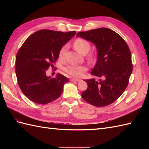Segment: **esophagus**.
I'll return each instance as SVG.
<instances>
[{
    "mask_svg": "<svg viewBox=\"0 0 149 149\" xmlns=\"http://www.w3.org/2000/svg\"><path fill=\"white\" fill-rule=\"evenodd\" d=\"M81 79H70V81H77V82H79L80 81Z\"/></svg>",
    "mask_w": 149,
    "mask_h": 149,
    "instance_id": "34e87169",
    "label": "esophagus"
}]
</instances>
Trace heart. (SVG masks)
<instances>
[{"label":"heart","instance_id":"heart-1","mask_svg":"<svg viewBox=\"0 0 149 149\" xmlns=\"http://www.w3.org/2000/svg\"><path fill=\"white\" fill-rule=\"evenodd\" d=\"M73 46L74 49L81 54H85L90 49V43L85 39L81 38H77L73 42ZM67 49V45H64L60 48L58 52L59 59L61 60L65 59V53ZM96 58V54L94 52H91L87 56V59L90 62H93ZM87 67L86 65H70L64 68V71L66 74L70 75L72 77L79 78L83 75L84 73L87 71Z\"/></svg>","mask_w":149,"mask_h":149}]
</instances>
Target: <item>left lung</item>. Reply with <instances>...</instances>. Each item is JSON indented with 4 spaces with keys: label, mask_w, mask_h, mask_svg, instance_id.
<instances>
[{
    "label": "left lung",
    "mask_w": 149,
    "mask_h": 149,
    "mask_svg": "<svg viewBox=\"0 0 149 149\" xmlns=\"http://www.w3.org/2000/svg\"><path fill=\"white\" fill-rule=\"evenodd\" d=\"M77 36L96 45L97 61L91 74L100 78L84 80L88 84L82 97L97 107L108 106L121 96L132 72L131 53L123 38L107 28L79 32Z\"/></svg>",
    "instance_id": "1"
}]
</instances>
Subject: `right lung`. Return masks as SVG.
<instances>
[{
	"mask_svg": "<svg viewBox=\"0 0 149 149\" xmlns=\"http://www.w3.org/2000/svg\"><path fill=\"white\" fill-rule=\"evenodd\" d=\"M75 33L42 29L22 44L16 56L15 72L22 93L32 102L46 104L61 95L68 79L61 74L56 78L47 77V70L58 59L60 48Z\"/></svg>",
	"mask_w": 149,
	"mask_h": 149,
	"instance_id": "1",
	"label": "right lung"
}]
</instances>
